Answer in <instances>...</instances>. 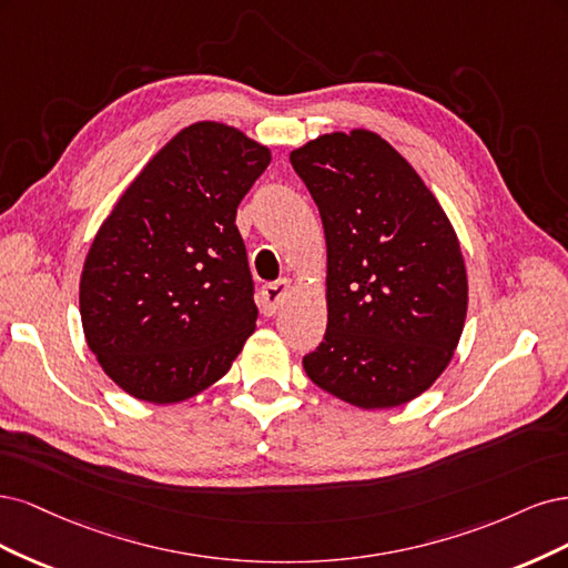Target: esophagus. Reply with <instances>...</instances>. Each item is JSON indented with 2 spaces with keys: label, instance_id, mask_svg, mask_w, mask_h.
<instances>
[{
  "label": "esophagus",
  "instance_id": "34e87169",
  "mask_svg": "<svg viewBox=\"0 0 568 568\" xmlns=\"http://www.w3.org/2000/svg\"><path fill=\"white\" fill-rule=\"evenodd\" d=\"M290 292V281H276V283H266L262 287V311L266 316H273L278 311V306L285 302Z\"/></svg>",
  "mask_w": 568,
  "mask_h": 568
}]
</instances>
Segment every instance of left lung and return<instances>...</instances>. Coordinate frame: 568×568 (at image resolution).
<instances>
[{
  "label": "left lung",
  "mask_w": 568,
  "mask_h": 568,
  "mask_svg": "<svg viewBox=\"0 0 568 568\" xmlns=\"http://www.w3.org/2000/svg\"><path fill=\"white\" fill-rule=\"evenodd\" d=\"M290 162L327 245V331L304 371L352 406H404L446 371L463 335L457 235L408 160L375 132L323 134Z\"/></svg>",
  "instance_id": "left-lung-1"
}]
</instances>
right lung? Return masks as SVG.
Wrapping results in <instances>:
<instances>
[{
	"instance_id": "1",
	"label": "right lung",
	"mask_w": 568,
	"mask_h": 568,
	"mask_svg": "<svg viewBox=\"0 0 568 568\" xmlns=\"http://www.w3.org/2000/svg\"><path fill=\"white\" fill-rule=\"evenodd\" d=\"M271 151L235 126L195 122L149 160L89 247L80 314L120 389L186 400L222 379L257 304L235 212Z\"/></svg>"
}]
</instances>
